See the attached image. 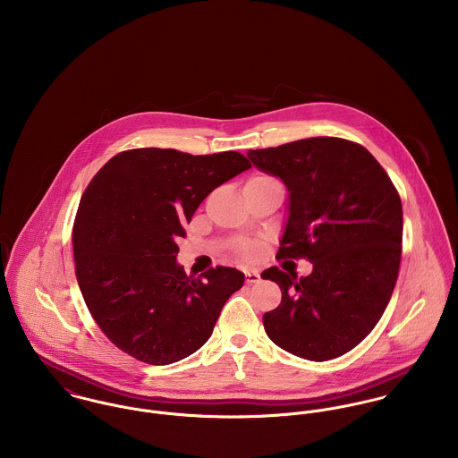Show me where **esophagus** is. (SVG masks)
Returning a JSON list of instances; mask_svg holds the SVG:
<instances>
[{"label": "esophagus", "mask_w": 458, "mask_h": 458, "mask_svg": "<svg viewBox=\"0 0 458 458\" xmlns=\"http://www.w3.org/2000/svg\"><path fill=\"white\" fill-rule=\"evenodd\" d=\"M245 276H247V284H258L259 280H261V275H259V271H256V269H249V271H245Z\"/></svg>", "instance_id": "obj_1"}]
</instances>
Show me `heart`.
Segmentation results:
<instances>
[{
  "mask_svg": "<svg viewBox=\"0 0 458 458\" xmlns=\"http://www.w3.org/2000/svg\"><path fill=\"white\" fill-rule=\"evenodd\" d=\"M252 180H269V176H256V178H252ZM242 254H243L245 258H249V259H254V258L259 254V245H256V243H245V245H242Z\"/></svg>",
  "mask_w": 458,
  "mask_h": 458,
  "instance_id": "heart-1",
  "label": "heart"
}]
</instances>
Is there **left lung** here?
I'll list each match as a JSON object with an SVG mask.
<instances>
[{"instance_id": "8db88e82", "label": "left lung", "mask_w": 458, "mask_h": 458, "mask_svg": "<svg viewBox=\"0 0 458 458\" xmlns=\"http://www.w3.org/2000/svg\"><path fill=\"white\" fill-rule=\"evenodd\" d=\"M247 157L289 192L276 258H305L298 278L276 266L262 271L282 289L262 316L266 335L284 351L327 361L356 347L392 298L402 256V202L390 176L361 144L310 137Z\"/></svg>"}]
</instances>
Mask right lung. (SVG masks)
<instances>
[{"instance_id":"obj_1","label":"right lung","mask_w":458,"mask_h":458,"mask_svg":"<svg viewBox=\"0 0 458 458\" xmlns=\"http://www.w3.org/2000/svg\"><path fill=\"white\" fill-rule=\"evenodd\" d=\"M250 167L238 151L139 148L113 157L89 182L73 222L75 276L93 319L123 352L169 365L211 336L245 275L216 266L189 276L176 240L209 192Z\"/></svg>"}]
</instances>
